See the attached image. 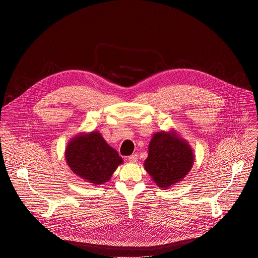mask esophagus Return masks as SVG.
<instances>
[{
  "label": "esophagus",
  "instance_id": "1",
  "mask_svg": "<svg viewBox=\"0 0 258 258\" xmlns=\"http://www.w3.org/2000/svg\"><path fill=\"white\" fill-rule=\"evenodd\" d=\"M127 160H128L130 162H132V163H135V162L138 161V155H137V154H133V155H131V156L127 157Z\"/></svg>",
  "mask_w": 258,
  "mask_h": 258
}]
</instances>
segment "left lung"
I'll return each instance as SVG.
<instances>
[{
    "mask_svg": "<svg viewBox=\"0 0 258 258\" xmlns=\"http://www.w3.org/2000/svg\"><path fill=\"white\" fill-rule=\"evenodd\" d=\"M194 159L189 142L180 138L175 130L170 128L153 135L144 167L158 188L166 190L187 176Z\"/></svg>",
    "mask_w": 258,
    "mask_h": 258,
    "instance_id": "left-lung-1",
    "label": "left lung"
}]
</instances>
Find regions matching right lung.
<instances>
[{
    "mask_svg": "<svg viewBox=\"0 0 258 258\" xmlns=\"http://www.w3.org/2000/svg\"><path fill=\"white\" fill-rule=\"evenodd\" d=\"M65 160L73 173L94 186L107 182L123 163L117 151L98 131L81 133L72 138L66 146Z\"/></svg>",
    "mask_w": 258,
    "mask_h": 258,
    "instance_id": "right-lung-1",
    "label": "right lung"
}]
</instances>
